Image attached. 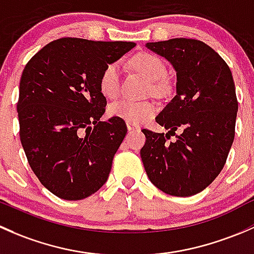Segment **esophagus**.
<instances>
[{"instance_id": "34e87169", "label": "esophagus", "mask_w": 254, "mask_h": 254, "mask_svg": "<svg viewBox=\"0 0 254 254\" xmlns=\"http://www.w3.org/2000/svg\"><path fill=\"white\" fill-rule=\"evenodd\" d=\"M127 129L129 130V132H132V130H139V126H138V125H133V124H129V122H127Z\"/></svg>"}]
</instances>
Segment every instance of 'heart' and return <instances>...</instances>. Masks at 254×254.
Segmentation results:
<instances>
[{
    "label": "heart",
    "mask_w": 254,
    "mask_h": 254,
    "mask_svg": "<svg viewBox=\"0 0 254 254\" xmlns=\"http://www.w3.org/2000/svg\"><path fill=\"white\" fill-rule=\"evenodd\" d=\"M134 68L151 82L150 91L155 95H163L169 91V85L166 83L167 69L165 64L158 56L148 52L137 55L132 61ZM120 85H121V73H120L119 62H112L104 68L99 79V88L103 95L106 98L114 99L119 95ZM156 106L150 101L134 103L129 100L114 101L109 105V116L124 120L133 125H139L148 121L155 115Z\"/></svg>",
    "instance_id": "heart-1"
}]
</instances>
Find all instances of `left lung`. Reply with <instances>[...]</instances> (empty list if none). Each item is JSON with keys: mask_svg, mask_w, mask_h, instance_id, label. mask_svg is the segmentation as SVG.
<instances>
[{"mask_svg": "<svg viewBox=\"0 0 254 254\" xmlns=\"http://www.w3.org/2000/svg\"><path fill=\"white\" fill-rule=\"evenodd\" d=\"M145 46L174 66L177 82L176 95L155 119L170 130L143 129L140 158L159 190L190 197L218 177L234 143L239 110L234 78L220 55L200 40L176 38ZM176 130L177 142H167Z\"/></svg>", "mask_w": 254, "mask_h": 254, "instance_id": "obj_1", "label": "left lung"}]
</instances>
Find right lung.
I'll use <instances>...</instances> for the list:
<instances>
[{
	"label": "right lung",
	"instance_id": "1",
	"mask_svg": "<svg viewBox=\"0 0 254 254\" xmlns=\"http://www.w3.org/2000/svg\"><path fill=\"white\" fill-rule=\"evenodd\" d=\"M134 46L62 38L24 67L17 103L20 142L39 181L59 198L84 199L108 181L127 127L116 117L100 121L106 98L99 79Z\"/></svg>",
	"mask_w": 254,
	"mask_h": 254
}]
</instances>
